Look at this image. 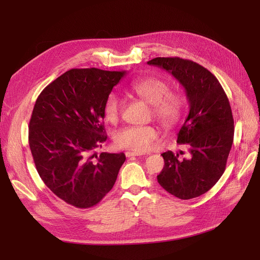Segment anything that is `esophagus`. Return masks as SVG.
I'll use <instances>...</instances> for the list:
<instances>
[{
	"label": "esophagus",
	"mask_w": 260,
	"mask_h": 260,
	"mask_svg": "<svg viewBox=\"0 0 260 260\" xmlns=\"http://www.w3.org/2000/svg\"><path fill=\"white\" fill-rule=\"evenodd\" d=\"M143 155L142 153H139V152H125V156L127 157H132V156H141Z\"/></svg>",
	"instance_id": "esophagus-1"
}]
</instances>
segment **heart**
Instances as JSON below:
<instances>
[{"label":"heart","mask_w":260,"mask_h":260,"mask_svg":"<svg viewBox=\"0 0 260 260\" xmlns=\"http://www.w3.org/2000/svg\"><path fill=\"white\" fill-rule=\"evenodd\" d=\"M128 91L151 105L155 119L166 128L174 127L185 109V101L180 93L170 92L169 84L158 78L147 77L130 83ZM122 102L116 94L106 100L104 112L106 119L116 122L120 116ZM158 137V132L152 125H133L117 132L115 143L118 147L133 152H144Z\"/></svg>","instance_id":"obj_1"}]
</instances>
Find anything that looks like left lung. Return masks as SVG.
I'll list each match as a JSON object with an SVG mask.
<instances>
[{"label":"left lung","mask_w":260,"mask_h":260,"mask_svg":"<svg viewBox=\"0 0 260 260\" xmlns=\"http://www.w3.org/2000/svg\"><path fill=\"white\" fill-rule=\"evenodd\" d=\"M148 65L166 70L183 86L190 111L177 143L186 145L190 158L162 153L165 166L157 181L168 193L190 200L206 193L221 178L231 151L234 121L226 94L217 78L198 62L180 57H156Z\"/></svg>","instance_id":"1"}]
</instances>
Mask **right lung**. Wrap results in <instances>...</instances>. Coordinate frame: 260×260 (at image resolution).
<instances>
[{"mask_svg":"<svg viewBox=\"0 0 260 260\" xmlns=\"http://www.w3.org/2000/svg\"><path fill=\"white\" fill-rule=\"evenodd\" d=\"M125 72L70 69L38 96L29 122V146L38 174L69 205L89 208L112 190L123 153H91L105 142L106 100Z\"/></svg>","mask_w":260,"mask_h":260,"instance_id":"obj_1","label":"right lung"}]
</instances>
